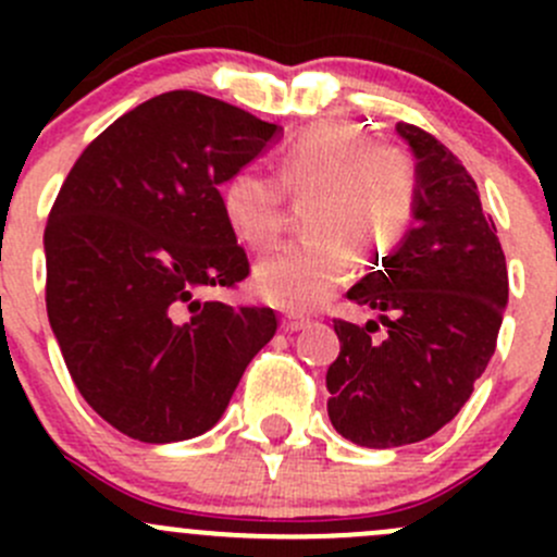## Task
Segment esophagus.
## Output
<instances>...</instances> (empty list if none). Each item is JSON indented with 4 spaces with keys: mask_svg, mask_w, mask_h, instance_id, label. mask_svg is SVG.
<instances>
[{
    "mask_svg": "<svg viewBox=\"0 0 557 557\" xmlns=\"http://www.w3.org/2000/svg\"><path fill=\"white\" fill-rule=\"evenodd\" d=\"M307 323H310V320L301 318V314H283V320H280L283 331H288V334H296V331L307 329Z\"/></svg>",
    "mask_w": 557,
    "mask_h": 557,
    "instance_id": "esophagus-1",
    "label": "esophagus"
}]
</instances>
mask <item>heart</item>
Returning a JSON list of instances; mask_svg holds the SVG:
<instances>
[{
  "label": "heart",
  "instance_id": "obj_1",
  "mask_svg": "<svg viewBox=\"0 0 557 557\" xmlns=\"http://www.w3.org/2000/svg\"><path fill=\"white\" fill-rule=\"evenodd\" d=\"M285 190L314 196L307 212L312 237L261 258L252 288L294 312L323 305L352 274L346 243L383 252L407 234L418 210V166L398 145H372L352 123H320L283 153L277 177L258 166L237 170L221 185L228 228L250 247H267L285 223Z\"/></svg>",
  "mask_w": 557,
  "mask_h": 557
}]
</instances>
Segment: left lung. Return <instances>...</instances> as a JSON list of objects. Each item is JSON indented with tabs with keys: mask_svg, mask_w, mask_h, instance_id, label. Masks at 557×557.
<instances>
[{
	"mask_svg": "<svg viewBox=\"0 0 557 557\" xmlns=\"http://www.w3.org/2000/svg\"><path fill=\"white\" fill-rule=\"evenodd\" d=\"M418 161L414 223L347 299L380 312L367 325L334 320L329 418L361 447L429 440L469 401L496 350L509 299L496 223L466 166L423 128L396 123Z\"/></svg>",
	"mask_w": 557,
	"mask_h": 557,
	"instance_id": "1",
	"label": "left lung"
}]
</instances>
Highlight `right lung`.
Masks as SVG:
<instances>
[{
    "label": "right lung",
    "instance_id": "1",
    "mask_svg": "<svg viewBox=\"0 0 557 557\" xmlns=\"http://www.w3.org/2000/svg\"><path fill=\"white\" fill-rule=\"evenodd\" d=\"M277 134L196 91L148 99L75 161L45 226V305L77 391L148 445L194 440L226 412L277 331L269 307L201 299L250 274L221 185Z\"/></svg>",
    "mask_w": 557,
    "mask_h": 557
}]
</instances>
